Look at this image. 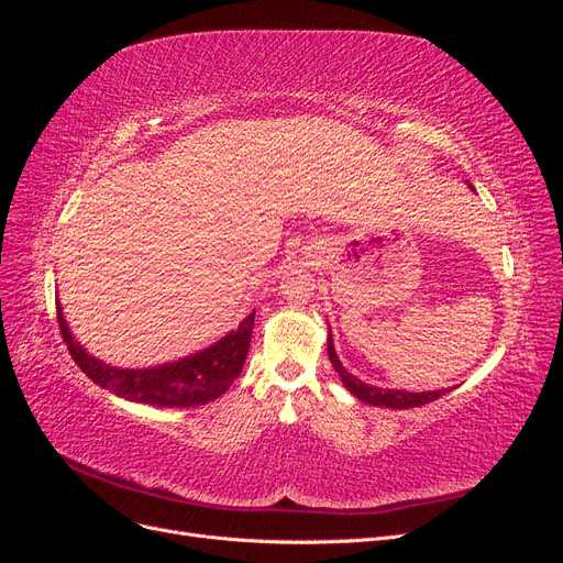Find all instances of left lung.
I'll use <instances>...</instances> for the list:
<instances>
[{
	"label": "left lung",
	"instance_id": "1",
	"mask_svg": "<svg viewBox=\"0 0 563 563\" xmlns=\"http://www.w3.org/2000/svg\"><path fill=\"white\" fill-rule=\"evenodd\" d=\"M329 360H331L335 373L340 376V380H343V385L352 391V395L356 399H362L364 404H371V406L416 408V406H424V404H430V401H437L439 397L446 395V389L444 391H441V389H437V391H399V389H378V387L364 385L360 378H354L352 373H347L343 368V364L338 362L331 335H329Z\"/></svg>",
	"mask_w": 563,
	"mask_h": 563
}]
</instances>
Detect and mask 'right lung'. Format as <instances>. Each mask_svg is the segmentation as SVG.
<instances>
[{"mask_svg":"<svg viewBox=\"0 0 563 563\" xmlns=\"http://www.w3.org/2000/svg\"><path fill=\"white\" fill-rule=\"evenodd\" d=\"M56 314H58V329L63 335V343L70 350L73 360L77 366L87 373V376L110 391L117 397H124L131 401L152 404V406H201L218 399L223 391L240 378L244 368L249 345H251V333H253V319L251 312L240 329L228 333L223 340H218L216 345L203 350L199 354L187 356V360L164 364L155 368H114L103 362L93 360L87 354L67 329L63 319V312L56 302Z\"/></svg>","mask_w":563,"mask_h":563,"instance_id":"add662e5","label":"right lung"}]
</instances>
